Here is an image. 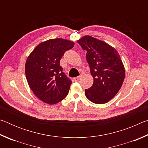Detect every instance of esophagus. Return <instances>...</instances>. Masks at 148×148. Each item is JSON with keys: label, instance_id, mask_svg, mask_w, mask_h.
<instances>
[{"label": "esophagus", "instance_id": "esophagus-1", "mask_svg": "<svg viewBox=\"0 0 148 148\" xmlns=\"http://www.w3.org/2000/svg\"><path fill=\"white\" fill-rule=\"evenodd\" d=\"M80 77H80V76H77V77H75L74 78V80L75 82H77V81H78V80H79Z\"/></svg>", "mask_w": 148, "mask_h": 148}]
</instances>
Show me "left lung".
I'll use <instances>...</instances> for the list:
<instances>
[{
    "instance_id": "obj_1",
    "label": "left lung",
    "mask_w": 148,
    "mask_h": 148,
    "mask_svg": "<svg viewBox=\"0 0 148 148\" xmlns=\"http://www.w3.org/2000/svg\"><path fill=\"white\" fill-rule=\"evenodd\" d=\"M77 42L86 50V59L93 78L92 86L85 90L90 101L102 104L116 96L123 83L125 70L117 50L94 37L86 35Z\"/></svg>"
}]
</instances>
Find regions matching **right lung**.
I'll use <instances>...</instances> for the list:
<instances>
[{"label":"right lung","instance_id":"right-lung-1","mask_svg":"<svg viewBox=\"0 0 148 148\" xmlns=\"http://www.w3.org/2000/svg\"><path fill=\"white\" fill-rule=\"evenodd\" d=\"M74 46V42L66 39H49L40 43L27 57V82L36 97L45 103L57 104L68 95L72 82L62 72L60 60Z\"/></svg>","mask_w":148,"mask_h":148}]
</instances>
